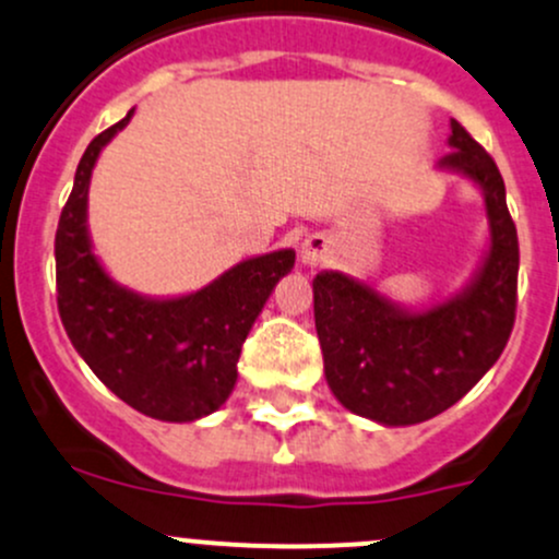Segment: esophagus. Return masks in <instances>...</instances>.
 <instances>
[{"mask_svg":"<svg viewBox=\"0 0 559 559\" xmlns=\"http://www.w3.org/2000/svg\"><path fill=\"white\" fill-rule=\"evenodd\" d=\"M328 253H330V239L322 237V234H314V237H309L304 242L301 261L306 266H320V263L328 258Z\"/></svg>","mask_w":559,"mask_h":559,"instance_id":"34e87169","label":"esophagus"}]
</instances>
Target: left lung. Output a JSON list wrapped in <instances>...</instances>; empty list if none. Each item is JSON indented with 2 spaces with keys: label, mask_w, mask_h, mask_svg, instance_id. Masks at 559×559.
<instances>
[{
  "label": "left lung",
  "mask_w": 559,
  "mask_h": 559,
  "mask_svg": "<svg viewBox=\"0 0 559 559\" xmlns=\"http://www.w3.org/2000/svg\"><path fill=\"white\" fill-rule=\"evenodd\" d=\"M450 128L440 165L479 183L490 218V253L469 290L411 314L344 274L314 280V325L330 389L352 413L389 426L426 421L455 405L501 357L518 314L520 245L503 178L455 119Z\"/></svg>",
  "instance_id": "8db88e82"
}]
</instances>
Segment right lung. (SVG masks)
<instances>
[{
    "instance_id": "add662e5",
    "label": "right lung",
    "mask_w": 559,
    "mask_h": 559,
    "mask_svg": "<svg viewBox=\"0 0 559 559\" xmlns=\"http://www.w3.org/2000/svg\"><path fill=\"white\" fill-rule=\"evenodd\" d=\"M130 117L95 135L76 167L56 231L58 314L74 349L119 400L159 421H194L231 394L245 338L296 253L250 258L173 301L114 285L90 250L87 183L100 148Z\"/></svg>"
}]
</instances>
